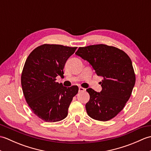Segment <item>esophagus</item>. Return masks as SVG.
<instances>
[{"mask_svg": "<svg viewBox=\"0 0 151 151\" xmlns=\"http://www.w3.org/2000/svg\"><path fill=\"white\" fill-rule=\"evenodd\" d=\"M78 91H79V92H81V91H85V89H84V88L79 87V88H78Z\"/></svg>", "mask_w": 151, "mask_h": 151, "instance_id": "1", "label": "esophagus"}]
</instances>
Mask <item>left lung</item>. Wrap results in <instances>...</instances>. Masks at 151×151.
I'll return each mask as SVG.
<instances>
[{
    "instance_id": "1",
    "label": "left lung",
    "mask_w": 151,
    "mask_h": 151,
    "mask_svg": "<svg viewBox=\"0 0 151 151\" xmlns=\"http://www.w3.org/2000/svg\"><path fill=\"white\" fill-rule=\"evenodd\" d=\"M75 54L87 60L97 75L103 78L100 93L86 89L90 96L86 104L87 114L97 121L111 119L123 110L135 85L130 57L123 50L104 44L79 47Z\"/></svg>"
}]
</instances>
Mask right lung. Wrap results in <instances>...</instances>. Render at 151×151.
Segmentation results:
<instances>
[{
  "label": "right lung",
  "mask_w": 151,
  "mask_h": 151,
  "mask_svg": "<svg viewBox=\"0 0 151 151\" xmlns=\"http://www.w3.org/2000/svg\"><path fill=\"white\" fill-rule=\"evenodd\" d=\"M77 47L43 44L32 51L21 74L22 92L35 115L46 122L63 120L78 87H64L56 82V76H63L67 59Z\"/></svg>",
  "instance_id": "1"
}]
</instances>
